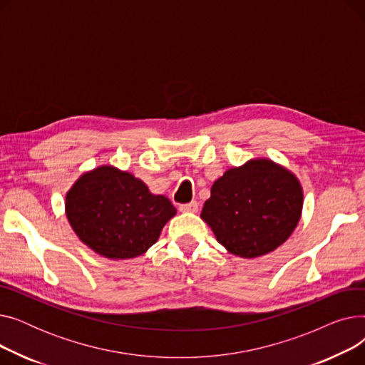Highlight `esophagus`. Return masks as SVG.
Returning <instances> with one entry per match:
<instances>
[{"mask_svg": "<svg viewBox=\"0 0 365 365\" xmlns=\"http://www.w3.org/2000/svg\"><path fill=\"white\" fill-rule=\"evenodd\" d=\"M179 210L182 213H197L198 212V202L192 201L189 204H182V205H179Z\"/></svg>", "mask_w": 365, "mask_h": 365, "instance_id": "1", "label": "esophagus"}]
</instances>
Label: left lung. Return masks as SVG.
<instances>
[{
  "mask_svg": "<svg viewBox=\"0 0 365 365\" xmlns=\"http://www.w3.org/2000/svg\"><path fill=\"white\" fill-rule=\"evenodd\" d=\"M302 208L303 187L294 173L269 158H253L213 183L201 219L227 253L255 259L290 238Z\"/></svg>",
  "mask_w": 365,
  "mask_h": 365,
  "instance_id": "1",
  "label": "left lung"
}]
</instances>
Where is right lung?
<instances>
[{
    "label": "right lung",
    "mask_w": 365,
    "mask_h": 365,
    "mask_svg": "<svg viewBox=\"0 0 365 365\" xmlns=\"http://www.w3.org/2000/svg\"><path fill=\"white\" fill-rule=\"evenodd\" d=\"M65 213L90 250L110 260H127L145 255L158 241L176 208L131 173L108 164L73 182L65 197Z\"/></svg>",
    "instance_id": "obj_1"
}]
</instances>
